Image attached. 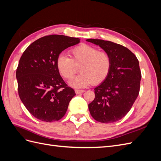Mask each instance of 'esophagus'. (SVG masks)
I'll list each match as a JSON object with an SVG mask.
<instances>
[{"label":"esophagus","mask_w":161,"mask_h":161,"mask_svg":"<svg viewBox=\"0 0 161 161\" xmlns=\"http://www.w3.org/2000/svg\"><path fill=\"white\" fill-rule=\"evenodd\" d=\"M85 91L84 90H79V89H76L75 92L76 94H80L81 92H83Z\"/></svg>","instance_id":"1"}]
</instances>
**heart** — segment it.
Instances as JSON below:
<instances>
[{"label": "heart", "instance_id": "1", "mask_svg": "<svg viewBox=\"0 0 161 161\" xmlns=\"http://www.w3.org/2000/svg\"><path fill=\"white\" fill-rule=\"evenodd\" d=\"M70 58L60 54L56 60V67L60 75L70 80L79 67L80 74L69 82L75 88L81 89L92 83L99 84L108 77L111 66V58L105 51L85 43L70 50Z\"/></svg>", "mask_w": 161, "mask_h": 161}]
</instances>
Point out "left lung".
I'll use <instances>...</instances> for the list:
<instances>
[{
    "instance_id": "left-lung-1",
    "label": "left lung",
    "mask_w": 161,
    "mask_h": 161,
    "mask_svg": "<svg viewBox=\"0 0 161 161\" xmlns=\"http://www.w3.org/2000/svg\"><path fill=\"white\" fill-rule=\"evenodd\" d=\"M99 46L111 58L106 79L94 89L95 97L89 104L91 116L101 123H114L131 109L139 94L141 72L137 58L127 47L109 41L86 40Z\"/></svg>"
}]
</instances>
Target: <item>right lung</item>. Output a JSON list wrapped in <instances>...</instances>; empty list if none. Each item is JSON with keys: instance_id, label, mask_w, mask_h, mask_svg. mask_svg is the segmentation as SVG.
<instances>
[{"instance_id": "1", "label": "right lung", "mask_w": 161, "mask_h": 161, "mask_svg": "<svg viewBox=\"0 0 161 161\" xmlns=\"http://www.w3.org/2000/svg\"><path fill=\"white\" fill-rule=\"evenodd\" d=\"M79 38L51 35L38 39L23 52L16 72L22 103L36 118L46 122L62 118L76 94L68 86L56 67V60Z\"/></svg>"}]
</instances>
